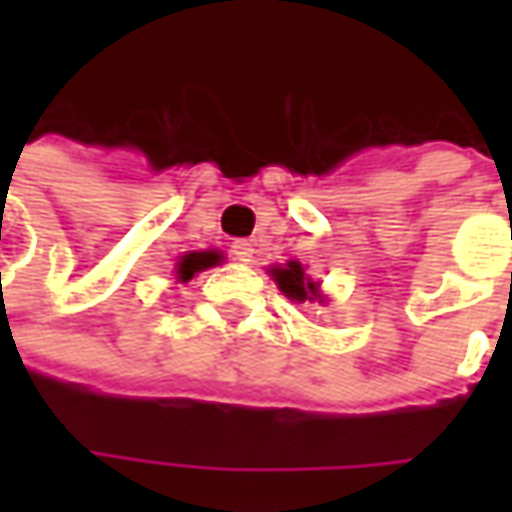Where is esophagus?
Returning <instances> with one entry per match:
<instances>
[{
    "label": "esophagus",
    "instance_id": "obj_1",
    "mask_svg": "<svg viewBox=\"0 0 512 512\" xmlns=\"http://www.w3.org/2000/svg\"><path fill=\"white\" fill-rule=\"evenodd\" d=\"M230 253H233V259H236V262H253V245L245 242V239L233 242V245H230Z\"/></svg>",
    "mask_w": 512,
    "mask_h": 512
}]
</instances>
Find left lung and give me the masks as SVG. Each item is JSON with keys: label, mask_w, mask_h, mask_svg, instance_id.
<instances>
[{"label": "left lung", "mask_w": 512, "mask_h": 512, "mask_svg": "<svg viewBox=\"0 0 512 512\" xmlns=\"http://www.w3.org/2000/svg\"><path fill=\"white\" fill-rule=\"evenodd\" d=\"M270 276L276 279L279 290L285 293L287 299H296V302H325L319 282H313L307 276V270L302 262H287L285 267L273 265L270 267Z\"/></svg>", "instance_id": "left-lung-1"}]
</instances>
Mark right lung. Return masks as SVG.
<instances>
[{"label":"right lung","instance_id":"right-lung-1","mask_svg":"<svg viewBox=\"0 0 512 512\" xmlns=\"http://www.w3.org/2000/svg\"><path fill=\"white\" fill-rule=\"evenodd\" d=\"M222 262V256L216 253V250H193V253H185L182 259H179V265H176V279H193L199 270H207V267L219 265Z\"/></svg>","mask_w":512,"mask_h":512}]
</instances>
